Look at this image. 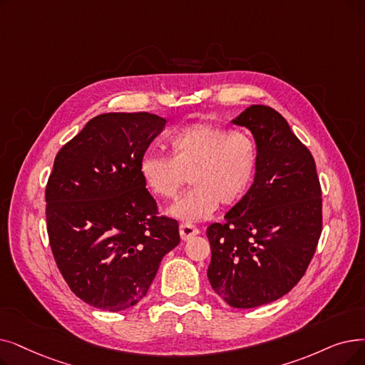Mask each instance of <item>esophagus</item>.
I'll list each match as a JSON object with an SVG mask.
<instances>
[{"mask_svg":"<svg viewBox=\"0 0 365 365\" xmlns=\"http://www.w3.org/2000/svg\"><path fill=\"white\" fill-rule=\"evenodd\" d=\"M179 230H180L182 240H189V239H191V237H194V235H197L200 232V230L194 224H189V222L180 224Z\"/></svg>","mask_w":365,"mask_h":365,"instance_id":"34e87169","label":"esophagus"}]
</instances>
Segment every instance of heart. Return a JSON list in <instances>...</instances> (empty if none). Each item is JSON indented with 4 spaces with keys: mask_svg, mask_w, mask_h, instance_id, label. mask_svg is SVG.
<instances>
[{
    "mask_svg": "<svg viewBox=\"0 0 365 365\" xmlns=\"http://www.w3.org/2000/svg\"><path fill=\"white\" fill-rule=\"evenodd\" d=\"M171 156L148 153L138 170L150 192L160 198H176L185 183L194 187L168 213L183 220L210 216L217 205L239 202L255 179L258 146L245 131H230L209 122L191 123L168 138Z\"/></svg>",
    "mask_w": 365,
    "mask_h": 365,
    "instance_id": "1",
    "label": "heart"
}]
</instances>
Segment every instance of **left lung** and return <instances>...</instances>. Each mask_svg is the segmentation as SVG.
<instances>
[{"mask_svg":"<svg viewBox=\"0 0 365 365\" xmlns=\"http://www.w3.org/2000/svg\"><path fill=\"white\" fill-rule=\"evenodd\" d=\"M258 146V170L246 195L207 228L213 291L235 309L288 294L304 276L322 232V191L310 150L268 106L232 120Z\"/></svg>","mask_w":365,"mask_h":365,"instance_id":"left-lung-1","label":"left lung"}]
</instances>
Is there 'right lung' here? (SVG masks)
<instances>
[{"instance_id": "right-lung-1", "label": "right lung", "mask_w": 365, "mask_h": 365, "mask_svg": "<svg viewBox=\"0 0 365 365\" xmlns=\"http://www.w3.org/2000/svg\"><path fill=\"white\" fill-rule=\"evenodd\" d=\"M165 122L148 112L104 113L56 153L46 185L49 243L70 289L97 309L140 303L180 242L179 222L158 215L138 170Z\"/></svg>"}]
</instances>
